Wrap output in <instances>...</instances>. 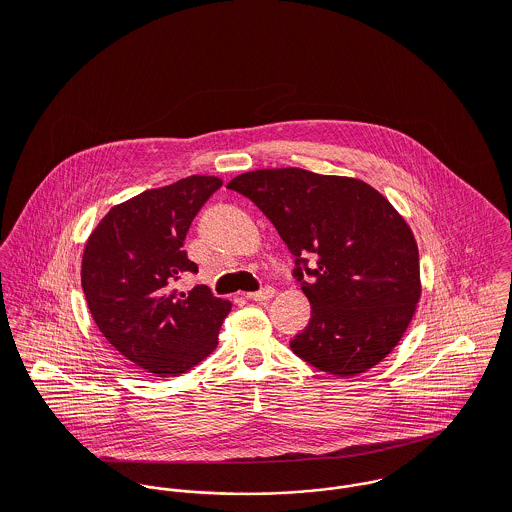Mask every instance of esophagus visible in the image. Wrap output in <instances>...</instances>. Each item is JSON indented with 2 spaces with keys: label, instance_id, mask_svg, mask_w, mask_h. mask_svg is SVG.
<instances>
[{
  "label": "esophagus",
  "instance_id": "1",
  "mask_svg": "<svg viewBox=\"0 0 512 512\" xmlns=\"http://www.w3.org/2000/svg\"><path fill=\"white\" fill-rule=\"evenodd\" d=\"M246 297L252 299V301H268L270 297H274V288L266 286V288H262L260 292L246 293Z\"/></svg>",
  "mask_w": 512,
  "mask_h": 512
}]
</instances>
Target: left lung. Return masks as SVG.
I'll return each mask as SVG.
<instances>
[{"instance_id": "8db88e82", "label": "left lung", "mask_w": 512, "mask_h": 512, "mask_svg": "<svg viewBox=\"0 0 512 512\" xmlns=\"http://www.w3.org/2000/svg\"><path fill=\"white\" fill-rule=\"evenodd\" d=\"M226 187L272 220L295 256L311 319L290 341L293 353L335 376L361 374L390 355L422 284L416 238L388 199L361 179L299 167L242 173Z\"/></svg>"}]
</instances>
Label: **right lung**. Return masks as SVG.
Returning a JSON list of instances; mask_svg holds the SVG:
<instances>
[{
  "instance_id": "1",
  "label": "right lung",
  "mask_w": 512,
  "mask_h": 512,
  "mask_svg": "<svg viewBox=\"0 0 512 512\" xmlns=\"http://www.w3.org/2000/svg\"><path fill=\"white\" fill-rule=\"evenodd\" d=\"M219 177L191 175L116 205L88 236L80 282L100 333L130 363L179 376L207 359L232 303L207 286L175 290L197 272L183 242Z\"/></svg>"
}]
</instances>
